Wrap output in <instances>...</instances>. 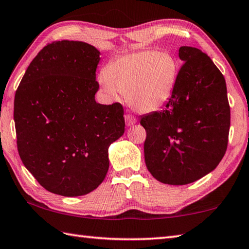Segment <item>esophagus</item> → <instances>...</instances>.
I'll use <instances>...</instances> for the list:
<instances>
[{"label": "esophagus", "instance_id": "1", "mask_svg": "<svg viewBox=\"0 0 249 249\" xmlns=\"http://www.w3.org/2000/svg\"><path fill=\"white\" fill-rule=\"evenodd\" d=\"M124 120H125V124L126 125H133L135 123H137V118L132 115H125L124 116Z\"/></svg>", "mask_w": 249, "mask_h": 249}]
</instances>
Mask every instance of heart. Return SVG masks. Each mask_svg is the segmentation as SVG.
Masks as SVG:
<instances>
[{
    "mask_svg": "<svg viewBox=\"0 0 249 249\" xmlns=\"http://www.w3.org/2000/svg\"><path fill=\"white\" fill-rule=\"evenodd\" d=\"M178 63L171 54L154 50L131 52L112 59L98 78L107 96L120 93L140 112H153L170 100L178 77Z\"/></svg>",
    "mask_w": 249,
    "mask_h": 249,
    "instance_id": "b5f03b06",
    "label": "heart"
}]
</instances>
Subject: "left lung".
I'll return each instance as SVG.
<instances>
[{"label":"left lung","mask_w":249,"mask_h":249,"mask_svg":"<svg viewBox=\"0 0 249 249\" xmlns=\"http://www.w3.org/2000/svg\"><path fill=\"white\" fill-rule=\"evenodd\" d=\"M184 62L166 108L141 117L148 171L166 184L184 185L207 175L227 152L230 105L223 74L207 54L181 46Z\"/></svg>","instance_id":"8db88e82"}]
</instances>
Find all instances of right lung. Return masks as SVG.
Instances as JSON below:
<instances>
[{"label": "right lung", "mask_w": 249, "mask_h": 249, "mask_svg": "<svg viewBox=\"0 0 249 249\" xmlns=\"http://www.w3.org/2000/svg\"><path fill=\"white\" fill-rule=\"evenodd\" d=\"M100 52L81 41L46 44L28 66L14 101L17 149L45 190L90 193L108 171V146L124 132L120 103L95 102Z\"/></svg>", "instance_id": "add662e5"}]
</instances>
